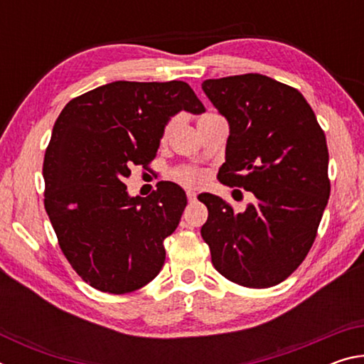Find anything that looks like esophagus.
I'll use <instances>...</instances> for the list:
<instances>
[{
    "label": "esophagus",
    "mask_w": 364,
    "mask_h": 364,
    "mask_svg": "<svg viewBox=\"0 0 364 364\" xmlns=\"http://www.w3.org/2000/svg\"><path fill=\"white\" fill-rule=\"evenodd\" d=\"M186 194H188V200L189 202H194L197 199V193H196V191H193V189H189Z\"/></svg>",
    "instance_id": "34e87169"
}]
</instances>
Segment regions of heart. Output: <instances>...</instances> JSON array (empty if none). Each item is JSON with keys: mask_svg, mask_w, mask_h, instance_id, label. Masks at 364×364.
I'll return each mask as SVG.
<instances>
[{"mask_svg": "<svg viewBox=\"0 0 364 364\" xmlns=\"http://www.w3.org/2000/svg\"><path fill=\"white\" fill-rule=\"evenodd\" d=\"M210 115H215V114H207L202 117V119H205V117H210ZM175 125H176V117H171V119L165 123L162 130L164 141L170 136V133L173 132ZM171 178L176 180L178 183L186 184V186H199V184L204 183L205 173L200 168L193 167V165H181V167H176L175 170H171Z\"/></svg>", "mask_w": 364, "mask_h": 364, "instance_id": "b5f03b06", "label": "heart"}]
</instances>
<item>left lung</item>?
Listing matches in <instances>:
<instances>
[{"instance_id":"1","label":"left lung","mask_w":364,"mask_h":364,"mask_svg":"<svg viewBox=\"0 0 364 364\" xmlns=\"http://www.w3.org/2000/svg\"><path fill=\"white\" fill-rule=\"evenodd\" d=\"M202 90L230 123L218 180L255 197L236 213L218 196H199L208 208L202 239L226 279L276 286L305 260L328 205L324 132L299 90L267 75L205 80Z\"/></svg>"}]
</instances>
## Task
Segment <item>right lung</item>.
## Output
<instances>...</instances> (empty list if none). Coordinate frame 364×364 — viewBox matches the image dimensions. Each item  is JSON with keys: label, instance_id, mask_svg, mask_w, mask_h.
I'll list each match as a JSON object with an SVG mask.
<instances>
[{"label": "right lung", "instance_id": "obj_1", "mask_svg": "<svg viewBox=\"0 0 364 364\" xmlns=\"http://www.w3.org/2000/svg\"><path fill=\"white\" fill-rule=\"evenodd\" d=\"M180 110H205L188 83L114 82L73 97L54 123L45 208L63 254L97 291L133 292L164 267V241L180 223L186 193L165 181L130 197L122 180L133 165L152 162L165 123Z\"/></svg>", "mask_w": 364, "mask_h": 364}]
</instances>
